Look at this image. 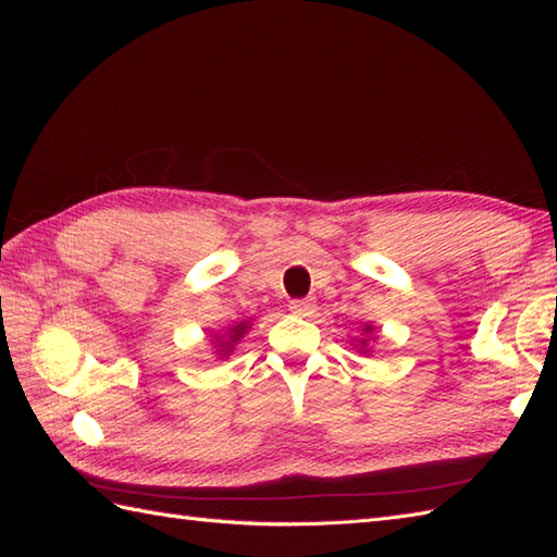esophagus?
I'll return each instance as SVG.
<instances>
[{
  "label": "esophagus",
  "mask_w": 557,
  "mask_h": 557,
  "mask_svg": "<svg viewBox=\"0 0 557 557\" xmlns=\"http://www.w3.org/2000/svg\"><path fill=\"white\" fill-rule=\"evenodd\" d=\"M288 309L297 317H309V314H314L317 305H314V300H311V297H305V300H293L288 305Z\"/></svg>",
  "instance_id": "1"
}]
</instances>
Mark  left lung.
Here are the masks:
<instances>
[{
  "label": "left lung",
  "instance_id": "1",
  "mask_svg": "<svg viewBox=\"0 0 557 557\" xmlns=\"http://www.w3.org/2000/svg\"><path fill=\"white\" fill-rule=\"evenodd\" d=\"M361 331H363L366 335H369V333H373V325H371V323H366ZM366 343H369V341H366V337H361V341H359V347H361V351H366Z\"/></svg>",
  "mask_w": 557,
  "mask_h": 557
}]
</instances>
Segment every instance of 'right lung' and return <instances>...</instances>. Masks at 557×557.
I'll return each mask as SVG.
<instances>
[{
  "instance_id": "obj_1",
  "label": "right lung",
  "mask_w": 557,
  "mask_h": 557,
  "mask_svg": "<svg viewBox=\"0 0 557 557\" xmlns=\"http://www.w3.org/2000/svg\"><path fill=\"white\" fill-rule=\"evenodd\" d=\"M246 331H248V321H240V323L232 325V329H228V333H224V335H220V337H214V341L220 343V351H222V355H228V351L234 349V345L240 341V337L246 335Z\"/></svg>"
}]
</instances>
